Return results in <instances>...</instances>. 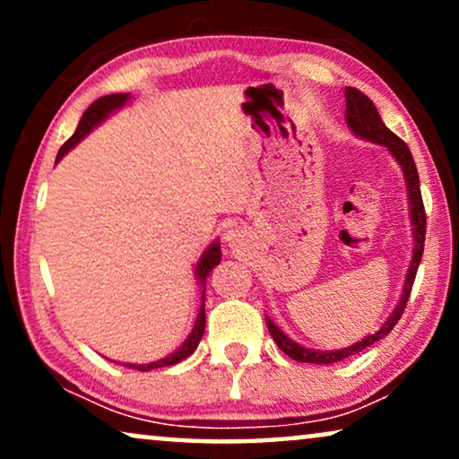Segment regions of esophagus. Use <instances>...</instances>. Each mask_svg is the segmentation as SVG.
<instances>
[{
  "label": "esophagus",
  "instance_id": "obj_1",
  "mask_svg": "<svg viewBox=\"0 0 459 459\" xmlns=\"http://www.w3.org/2000/svg\"><path fill=\"white\" fill-rule=\"evenodd\" d=\"M244 238H247V234H244L240 228H230L228 231H225L223 240L230 248H238V247H242V244H244Z\"/></svg>",
  "mask_w": 459,
  "mask_h": 459
}]
</instances>
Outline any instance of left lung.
I'll return each mask as SVG.
<instances>
[{
    "mask_svg": "<svg viewBox=\"0 0 459 459\" xmlns=\"http://www.w3.org/2000/svg\"><path fill=\"white\" fill-rule=\"evenodd\" d=\"M344 100H347V108H344V121H347L349 129L353 131V135L359 137V140L378 143V146H385L388 150V154L397 160V165L401 167L405 178V187H407V206H410V221H411V238H413V250H411V261L407 265V273L403 280V290H401L399 303L394 305V309L391 311V316L386 317V322L380 325L374 334L363 336L361 341H357L353 344L344 349H334V351H319V349H309L299 344L297 341H292L290 336L281 332L280 325L273 324V319L265 316L267 322V330L275 344L284 351V353L290 357L294 361H303V363H316V366H328V363H336L347 359L351 355L361 353L363 349L372 347L374 342L382 341V338L388 336V332L394 328V324L399 322L401 313H403L407 299H410L413 280H416L420 261H422V253H424V236H426V215H424V204H422V194H420V178H418V169L416 162H413V156L407 148L405 142H401L397 135L393 134L391 129L382 123V118L376 110V106L372 100H369L366 93H361L355 87H347L344 90Z\"/></svg>",
    "mask_w": 459,
    "mask_h": 459,
    "instance_id": "left-lung-1",
    "label": "left lung"
}]
</instances>
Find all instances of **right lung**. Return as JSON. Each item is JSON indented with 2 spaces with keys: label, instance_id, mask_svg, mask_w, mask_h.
<instances>
[{
  "label": "right lung",
  "instance_id": "1",
  "mask_svg": "<svg viewBox=\"0 0 459 459\" xmlns=\"http://www.w3.org/2000/svg\"><path fill=\"white\" fill-rule=\"evenodd\" d=\"M131 96L129 93H110V96H104L93 102L90 108L83 112V117H81V121L77 125V131H74L71 140H68L65 146L58 150V156H56V162H60L65 159V154L68 150H73L77 143L83 140L91 134L93 129L98 127V125H102L106 118L110 115H115L125 106L129 104ZM219 263H221V242L219 240H212L209 247L203 255H200V259L196 261V267H194V278L198 280L200 284V290H203V303H200V309H198V317L196 322H194V328L190 334L184 342H181L179 349H175L173 353H169L167 357H162V359H156V361H150V363H123L125 368H131V369H140V372H148V369H156V368H165V366H175V363H179L181 359H186V357H190L194 351H196L198 342L203 341V334H204V325H206V316H204V290H206V278H209V273L212 272V267H217Z\"/></svg>",
  "mask_w": 459,
  "mask_h": 459
}]
</instances>
